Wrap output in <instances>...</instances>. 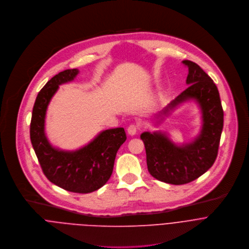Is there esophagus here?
<instances>
[{
    "mask_svg": "<svg viewBox=\"0 0 249 249\" xmlns=\"http://www.w3.org/2000/svg\"><path fill=\"white\" fill-rule=\"evenodd\" d=\"M138 129H139V124H131L127 127V132H128L129 135H135Z\"/></svg>",
    "mask_w": 249,
    "mask_h": 249,
    "instance_id": "1",
    "label": "esophagus"
}]
</instances>
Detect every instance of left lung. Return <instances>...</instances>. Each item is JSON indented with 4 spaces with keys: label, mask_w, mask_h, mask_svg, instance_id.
<instances>
[{
    "label": "left lung",
    "mask_w": 249,
    "mask_h": 249,
    "mask_svg": "<svg viewBox=\"0 0 249 249\" xmlns=\"http://www.w3.org/2000/svg\"><path fill=\"white\" fill-rule=\"evenodd\" d=\"M188 68L186 84L189 86L173 100L158 117L188 100H194L202 113V128L193 141L175 144L161 131H145L140 135L146 151L150 175L171 184L188 183L206 173L214 164L224 125V112L218 88L212 78L197 64L184 60Z\"/></svg>",
    "instance_id": "8db88e82"
}]
</instances>
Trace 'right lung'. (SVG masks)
Wrapping results in <instances>:
<instances>
[{
    "label": "right lung",
    "mask_w": 249,
    "mask_h": 249,
    "mask_svg": "<svg viewBox=\"0 0 249 249\" xmlns=\"http://www.w3.org/2000/svg\"><path fill=\"white\" fill-rule=\"evenodd\" d=\"M78 72L77 69L66 70L40 90L32 111L30 139L42 171L50 181L71 192L89 193L109 180L117 152L126 135L123 127L106 129L75 151L60 150L50 144L45 134L48 105L59 85L73 80Z\"/></svg>",
    "instance_id": "obj_1"
}]
</instances>
